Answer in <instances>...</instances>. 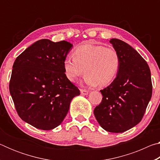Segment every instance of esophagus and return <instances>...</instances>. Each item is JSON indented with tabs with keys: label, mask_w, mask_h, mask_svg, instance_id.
I'll return each mask as SVG.
<instances>
[{
	"label": "esophagus",
	"mask_w": 160,
	"mask_h": 160,
	"mask_svg": "<svg viewBox=\"0 0 160 160\" xmlns=\"http://www.w3.org/2000/svg\"><path fill=\"white\" fill-rule=\"evenodd\" d=\"M80 92L82 94V95H87V94H88L89 92L86 90H84V89H81Z\"/></svg>",
	"instance_id": "esophagus-1"
}]
</instances>
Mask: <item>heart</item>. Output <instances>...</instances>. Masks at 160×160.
I'll return each instance as SVG.
<instances>
[{
	"label": "heart",
	"instance_id": "1",
	"mask_svg": "<svg viewBox=\"0 0 160 160\" xmlns=\"http://www.w3.org/2000/svg\"><path fill=\"white\" fill-rule=\"evenodd\" d=\"M73 55L67 56L63 61L65 75L70 82H74L85 72V81L88 85L104 87L118 74L120 57L114 48L84 44L75 48Z\"/></svg>",
	"mask_w": 160,
	"mask_h": 160
}]
</instances>
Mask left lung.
Segmentation results:
<instances>
[{"instance_id": "left-lung-1", "label": "left lung", "mask_w": 160, "mask_h": 160, "mask_svg": "<svg viewBox=\"0 0 160 160\" xmlns=\"http://www.w3.org/2000/svg\"><path fill=\"white\" fill-rule=\"evenodd\" d=\"M120 67L114 80L100 90L102 102L94 114L102 128L111 132L128 131L140 122L152 97V85L147 62L127 43L112 39Z\"/></svg>"}]
</instances>
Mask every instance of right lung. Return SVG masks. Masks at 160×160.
I'll use <instances>...</instances> for the list:
<instances>
[{"instance_id": "add662e5", "label": "right lung", "mask_w": 160, "mask_h": 160, "mask_svg": "<svg viewBox=\"0 0 160 160\" xmlns=\"http://www.w3.org/2000/svg\"><path fill=\"white\" fill-rule=\"evenodd\" d=\"M72 44L41 39L16 58L9 90L20 117L35 128L48 131L66 117L80 90L64 72L63 61Z\"/></svg>"}]
</instances>
